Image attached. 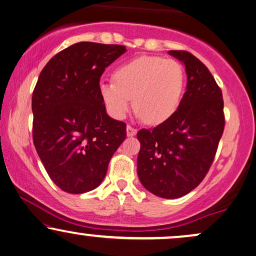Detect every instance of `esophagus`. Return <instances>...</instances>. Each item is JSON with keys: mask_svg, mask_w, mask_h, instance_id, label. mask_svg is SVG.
Here are the masks:
<instances>
[{"mask_svg": "<svg viewBox=\"0 0 256 256\" xmlns=\"http://www.w3.org/2000/svg\"><path fill=\"white\" fill-rule=\"evenodd\" d=\"M136 132H138V129L132 128V126H127V136L132 138V136H135Z\"/></svg>", "mask_w": 256, "mask_h": 256, "instance_id": "1", "label": "esophagus"}]
</instances>
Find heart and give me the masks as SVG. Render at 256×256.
I'll use <instances>...</instances> for the list:
<instances>
[{
    "instance_id": "1",
    "label": "heart",
    "mask_w": 256,
    "mask_h": 256,
    "mask_svg": "<svg viewBox=\"0 0 256 256\" xmlns=\"http://www.w3.org/2000/svg\"><path fill=\"white\" fill-rule=\"evenodd\" d=\"M114 82H100L99 93L115 118H124L132 100L138 115L150 124L169 120L180 107L185 86L184 68L174 59L141 56L118 66Z\"/></svg>"
}]
</instances>
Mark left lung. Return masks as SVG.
I'll return each mask as SVG.
<instances>
[{"label": "left lung", "instance_id": "left-lung-1", "mask_svg": "<svg viewBox=\"0 0 256 256\" xmlns=\"http://www.w3.org/2000/svg\"><path fill=\"white\" fill-rule=\"evenodd\" d=\"M183 62L186 90L176 113L154 129H141L138 174L160 198L183 197L208 174L222 138L225 118L222 90L208 68L188 51H169Z\"/></svg>", "mask_w": 256, "mask_h": 256}]
</instances>
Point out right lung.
I'll return each instance as SVG.
<instances>
[{"mask_svg": "<svg viewBox=\"0 0 256 256\" xmlns=\"http://www.w3.org/2000/svg\"><path fill=\"white\" fill-rule=\"evenodd\" d=\"M126 51L124 45L73 44L51 58L38 78L34 144L48 176L68 194L99 186L127 135L126 124L107 114L99 93L104 68Z\"/></svg>", "mask_w": 256, "mask_h": 256, "instance_id": "1", "label": "right lung"}]
</instances>
